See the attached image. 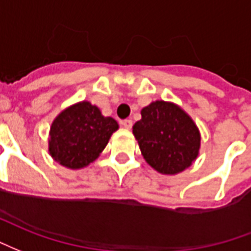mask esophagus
Masks as SVG:
<instances>
[{"instance_id": "34e87169", "label": "esophagus", "mask_w": 251, "mask_h": 251, "mask_svg": "<svg viewBox=\"0 0 251 251\" xmlns=\"http://www.w3.org/2000/svg\"><path fill=\"white\" fill-rule=\"evenodd\" d=\"M122 126H123L124 128L129 129V128H132V120H131V119H126V120L122 122Z\"/></svg>"}]
</instances>
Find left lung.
Returning <instances> with one entry per match:
<instances>
[{
    "mask_svg": "<svg viewBox=\"0 0 251 251\" xmlns=\"http://www.w3.org/2000/svg\"><path fill=\"white\" fill-rule=\"evenodd\" d=\"M133 135L147 163L159 173H180L198 156V128L175 104L155 101L143 108Z\"/></svg>",
    "mask_w": 251,
    "mask_h": 251,
    "instance_id": "left-lung-1",
    "label": "left lung"
}]
</instances>
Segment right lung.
<instances>
[{
	"label": "right lung",
	"mask_w": 251,
	"mask_h": 251,
	"mask_svg": "<svg viewBox=\"0 0 251 251\" xmlns=\"http://www.w3.org/2000/svg\"><path fill=\"white\" fill-rule=\"evenodd\" d=\"M118 128L115 119L104 118L91 103L75 104L52 123L49 152L65 167H85L98 158Z\"/></svg>",
	"instance_id": "1"
}]
</instances>
